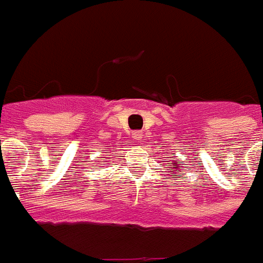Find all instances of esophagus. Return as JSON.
Returning <instances> with one entry per match:
<instances>
[{"label":"esophagus","instance_id":"1","mask_svg":"<svg viewBox=\"0 0 263 263\" xmlns=\"http://www.w3.org/2000/svg\"><path fill=\"white\" fill-rule=\"evenodd\" d=\"M142 138H143V132L142 131L134 132V139H135V140H140Z\"/></svg>","mask_w":263,"mask_h":263}]
</instances>
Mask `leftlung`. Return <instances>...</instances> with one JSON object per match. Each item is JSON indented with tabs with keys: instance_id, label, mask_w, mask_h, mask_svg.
<instances>
[{
	"instance_id": "8db88e82",
	"label": "left lung",
	"mask_w": 263,
	"mask_h": 263,
	"mask_svg": "<svg viewBox=\"0 0 263 263\" xmlns=\"http://www.w3.org/2000/svg\"><path fill=\"white\" fill-rule=\"evenodd\" d=\"M173 164L176 165V163H173ZM175 171H176V167H171V173H175ZM179 173H180V171H179Z\"/></svg>"
}]
</instances>
